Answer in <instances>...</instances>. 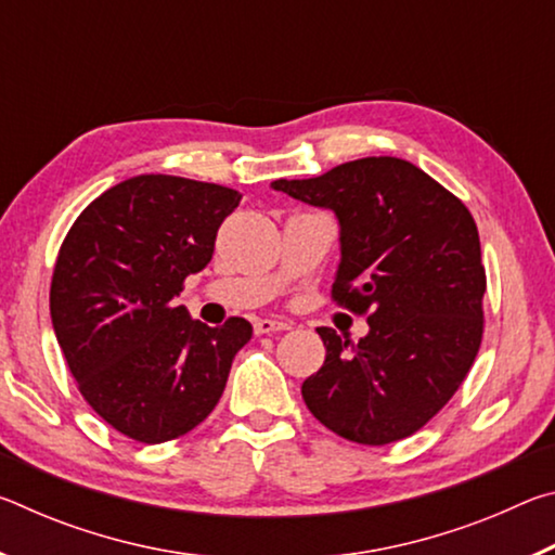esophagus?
Listing matches in <instances>:
<instances>
[{
	"mask_svg": "<svg viewBox=\"0 0 555 555\" xmlns=\"http://www.w3.org/2000/svg\"><path fill=\"white\" fill-rule=\"evenodd\" d=\"M288 323L284 321H271V318H259L255 323V333L257 335H269V333H281V331H288Z\"/></svg>",
	"mask_w": 555,
	"mask_h": 555,
	"instance_id": "1",
	"label": "esophagus"
}]
</instances>
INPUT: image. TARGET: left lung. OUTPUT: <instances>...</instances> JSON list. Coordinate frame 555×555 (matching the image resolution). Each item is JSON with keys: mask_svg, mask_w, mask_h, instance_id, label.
<instances>
[{"mask_svg": "<svg viewBox=\"0 0 555 555\" xmlns=\"http://www.w3.org/2000/svg\"><path fill=\"white\" fill-rule=\"evenodd\" d=\"M271 188L337 215L333 300L370 323L360 343L318 327L325 362L300 387L306 406L352 443L409 438L446 406L480 350L487 276L473 215L393 156Z\"/></svg>", "mask_w": 555, "mask_h": 555, "instance_id": "left-lung-1", "label": "left lung"}]
</instances>
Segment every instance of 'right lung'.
Here are the masks:
<instances>
[{
  "label": "right lung",
  "mask_w": 555,
  "mask_h": 555,
  "mask_svg": "<svg viewBox=\"0 0 555 555\" xmlns=\"http://www.w3.org/2000/svg\"><path fill=\"white\" fill-rule=\"evenodd\" d=\"M240 201L218 183L134 176L92 201L61 244L51 321L63 357L92 411L139 443L203 424L249 343L244 318L208 327L176 306Z\"/></svg>",
  "instance_id": "obj_1"
}]
</instances>
